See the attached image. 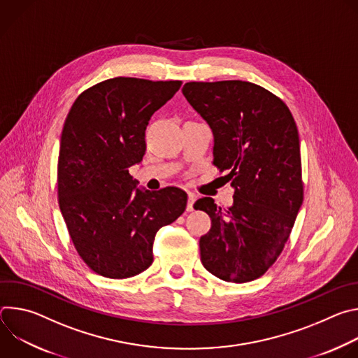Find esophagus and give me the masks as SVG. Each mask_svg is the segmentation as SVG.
<instances>
[{"mask_svg":"<svg viewBox=\"0 0 358 358\" xmlns=\"http://www.w3.org/2000/svg\"><path fill=\"white\" fill-rule=\"evenodd\" d=\"M196 199V195L194 192H188V203H187V211H192L194 210V202Z\"/></svg>","mask_w":358,"mask_h":358,"instance_id":"obj_1","label":"esophagus"}]
</instances>
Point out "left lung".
<instances>
[{"instance_id": "8db88e82", "label": "left lung", "mask_w": 358, "mask_h": 358, "mask_svg": "<svg viewBox=\"0 0 358 358\" xmlns=\"http://www.w3.org/2000/svg\"><path fill=\"white\" fill-rule=\"evenodd\" d=\"M182 94L214 134V164L228 171L234 203L194 207L211 218L201 236V262L235 283L262 276L278 259L303 202L299 133L278 96L250 82H188Z\"/></svg>"}]
</instances>
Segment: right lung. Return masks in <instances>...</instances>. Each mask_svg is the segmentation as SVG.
<instances>
[{
	"instance_id": "obj_1",
	"label": "right lung",
	"mask_w": 358,
	"mask_h": 358,
	"mask_svg": "<svg viewBox=\"0 0 358 358\" xmlns=\"http://www.w3.org/2000/svg\"><path fill=\"white\" fill-rule=\"evenodd\" d=\"M180 80L113 78L78 96L64 124L58 160L59 208L83 262L126 279L152 264L157 231L187 207L177 187L137 188L129 169L145 152V127Z\"/></svg>"
}]
</instances>
